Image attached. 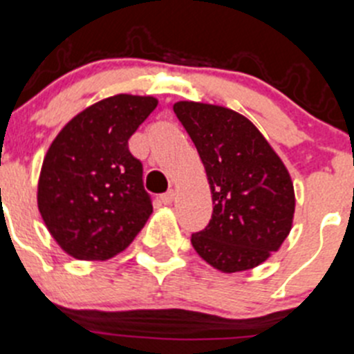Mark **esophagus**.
I'll return each mask as SVG.
<instances>
[{"label": "esophagus", "mask_w": 354, "mask_h": 354, "mask_svg": "<svg viewBox=\"0 0 354 354\" xmlns=\"http://www.w3.org/2000/svg\"><path fill=\"white\" fill-rule=\"evenodd\" d=\"M174 197H176V192H174V190H169V192H166V194H162L160 196V203L162 204H171L174 201Z\"/></svg>", "instance_id": "34e87169"}]
</instances>
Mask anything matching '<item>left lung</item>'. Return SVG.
Listing matches in <instances>:
<instances>
[{"label": "left lung", "mask_w": 354, "mask_h": 354, "mask_svg": "<svg viewBox=\"0 0 354 354\" xmlns=\"http://www.w3.org/2000/svg\"><path fill=\"white\" fill-rule=\"evenodd\" d=\"M173 110L199 151L213 196L209 223L190 239L194 250L222 272L260 266L292 229L295 194L285 164L259 129L229 108L180 101Z\"/></svg>", "instance_id": "left-lung-1"}]
</instances>
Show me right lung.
<instances>
[{
	"label": "right lung",
	"instance_id": "right-lung-1",
	"mask_svg": "<svg viewBox=\"0 0 354 354\" xmlns=\"http://www.w3.org/2000/svg\"><path fill=\"white\" fill-rule=\"evenodd\" d=\"M157 99L118 94L66 124L43 158L38 207L48 232L78 260H108L134 241L151 214L143 164L129 138Z\"/></svg>",
	"mask_w": 354,
	"mask_h": 354
}]
</instances>
